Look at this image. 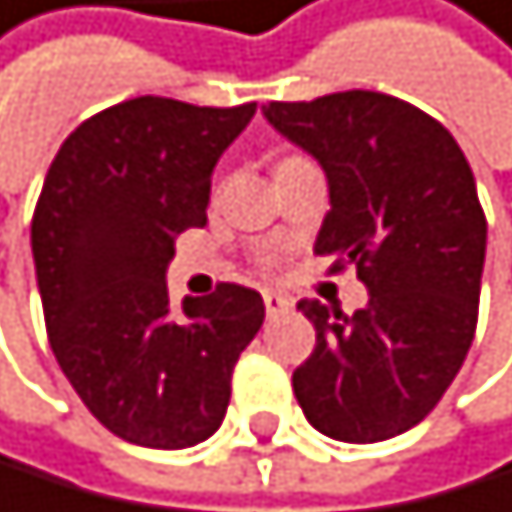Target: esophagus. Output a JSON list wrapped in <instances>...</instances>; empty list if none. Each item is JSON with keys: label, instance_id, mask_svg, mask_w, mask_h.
I'll return each instance as SVG.
<instances>
[{"label": "esophagus", "instance_id": "obj_1", "mask_svg": "<svg viewBox=\"0 0 512 512\" xmlns=\"http://www.w3.org/2000/svg\"><path fill=\"white\" fill-rule=\"evenodd\" d=\"M290 307V297H284V294H277V290H264V310L271 313H284Z\"/></svg>", "mask_w": 512, "mask_h": 512}]
</instances>
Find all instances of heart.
Returning a JSON list of instances; mask_svg holds the SVG:
<instances>
[{
	"instance_id": "heart-1",
	"label": "heart",
	"mask_w": 512,
	"mask_h": 512,
	"mask_svg": "<svg viewBox=\"0 0 512 512\" xmlns=\"http://www.w3.org/2000/svg\"><path fill=\"white\" fill-rule=\"evenodd\" d=\"M284 159H290V156H281L277 163H284ZM277 264H281V251H274V248H271V251H264V254H261V267H264V271H274Z\"/></svg>"
}]
</instances>
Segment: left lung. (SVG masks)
I'll return each instance as SVG.
<instances>
[{
    "label": "left lung",
    "instance_id": "8db88e82",
    "mask_svg": "<svg viewBox=\"0 0 512 512\" xmlns=\"http://www.w3.org/2000/svg\"><path fill=\"white\" fill-rule=\"evenodd\" d=\"M264 117L330 179L317 251L356 267L369 307L353 317L300 300L317 346L294 395L317 431L372 444L415 428L474 343L487 218L457 140L425 110L376 91L271 100Z\"/></svg>",
    "mask_w": 512,
    "mask_h": 512
}]
</instances>
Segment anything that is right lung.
<instances>
[{
	"mask_svg": "<svg viewBox=\"0 0 512 512\" xmlns=\"http://www.w3.org/2000/svg\"><path fill=\"white\" fill-rule=\"evenodd\" d=\"M258 104L133 97L87 117L32 215L48 343L100 425L143 448H192L222 425L231 372L264 323L241 284L169 313L176 238L205 225L212 169Z\"/></svg>",
	"mask_w": 512,
	"mask_h": 512,
	"instance_id": "right-lung-1",
	"label": "right lung"
}]
</instances>
